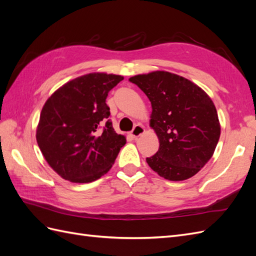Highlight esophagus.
Listing matches in <instances>:
<instances>
[{"label": "esophagus", "mask_w": 256, "mask_h": 256, "mask_svg": "<svg viewBox=\"0 0 256 256\" xmlns=\"http://www.w3.org/2000/svg\"><path fill=\"white\" fill-rule=\"evenodd\" d=\"M143 132H144V127L141 126V125H136V126H134L132 131L130 132V136L136 138L138 136H140Z\"/></svg>", "instance_id": "1"}]
</instances>
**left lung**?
Returning <instances> with one entry per match:
<instances>
[{
  "label": "left lung",
  "mask_w": 256,
  "mask_h": 256,
  "mask_svg": "<svg viewBox=\"0 0 256 256\" xmlns=\"http://www.w3.org/2000/svg\"><path fill=\"white\" fill-rule=\"evenodd\" d=\"M152 104L150 127L159 150L146 162L161 177L180 182L196 175L212 157L220 122L212 100L188 79L168 72L129 79Z\"/></svg>",
  "instance_id": "obj_1"
}]
</instances>
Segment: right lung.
<instances>
[{
  "label": "right lung",
  "mask_w": 256,
  "mask_h": 256,
  "mask_svg": "<svg viewBox=\"0 0 256 256\" xmlns=\"http://www.w3.org/2000/svg\"><path fill=\"white\" fill-rule=\"evenodd\" d=\"M122 80V76L88 74L67 82L46 102L36 140L49 166L64 180H98L126 144V138L114 131L106 104Z\"/></svg>",
  "instance_id": "add662e5"
}]
</instances>
